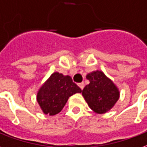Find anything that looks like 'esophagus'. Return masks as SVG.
<instances>
[{
    "instance_id": "obj_1",
    "label": "esophagus",
    "mask_w": 147,
    "mask_h": 147,
    "mask_svg": "<svg viewBox=\"0 0 147 147\" xmlns=\"http://www.w3.org/2000/svg\"><path fill=\"white\" fill-rule=\"evenodd\" d=\"M78 85H79V87L81 88V90H83V88H84V82H81V83H80V84H78Z\"/></svg>"
}]
</instances>
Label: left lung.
<instances>
[{"mask_svg": "<svg viewBox=\"0 0 147 147\" xmlns=\"http://www.w3.org/2000/svg\"><path fill=\"white\" fill-rule=\"evenodd\" d=\"M90 81L82 90V96L92 110L96 113H105L111 110L120 97L116 84L101 70L88 74Z\"/></svg>", "mask_w": 147, "mask_h": 147, "instance_id": "8db88e82", "label": "left lung"}]
</instances>
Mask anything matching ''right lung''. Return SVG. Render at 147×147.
Listing matches in <instances>:
<instances>
[{
  "mask_svg": "<svg viewBox=\"0 0 147 147\" xmlns=\"http://www.w3.org/2000/svg\"><path fill=\"white\" fill-rule=\"evenodd\" d=\"M81 92L69 75L54 72L37 91V101L43 113L53 116L63 110L70 96Z\"/></svg>",
  "mask_w": 147,
  "mask_h": 147,
  "instance_id": "add662e5",
  "label": "right lung"
}]
</instances>
